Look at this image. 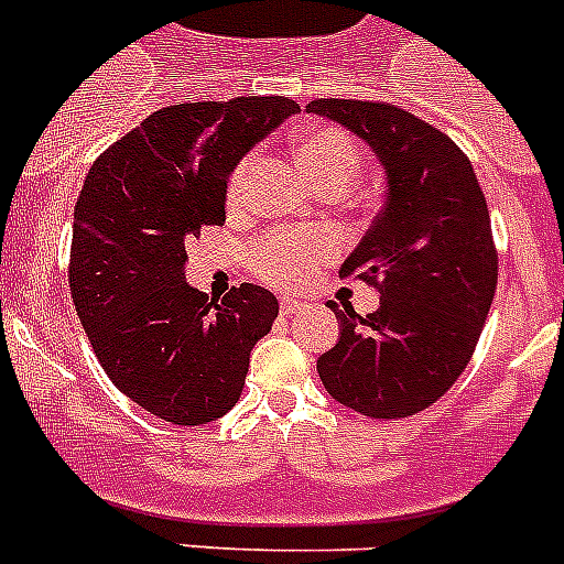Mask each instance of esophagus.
I'll use <instances>...</instances> for the list:
<instances>
[{"label":"esophagus","instance_id":"34e87169","mask_svg":"<svg viewBox=\"0 0 564 564\" xmlns=\"http://www.w3.org/2000/svg\"><path fill=\"white\" fill-rule=\"evenodd\" d=\"M307 311V305L305 302H302V299H291V296H285L282 299V316H299V313H305Z\"/></svg>","mask_w":564,"mask_h":564}]
</instances>
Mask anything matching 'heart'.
I'll return each mask as SVG.
<instances>
[{
	"label": "heart",
	"mask_w": 564,
	"mask_h": 564,
	"mask_svg": "<svg viewBox=\"0 0 564 564\" xmlns=\"http://www.w3.org/2000/svg\"><path fill=\"white\" fill-rule=\"evenodd\" d=\"M299 166L318 188L327 183L350 186L361 169V152L350 132L338 127H318L299 134ZM253 169V154H246L228 177V200L239 203ZM336 251V239L322 231H273L251 248V268L259 279L276 288H302L316 273L318 262Z\"/></svg>",
	"instance_id": "b5f03b06"
}]
</instances>
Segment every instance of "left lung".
<instances>
[{
  "label": "left lung",
  "instance_id": "1",
  "mask_svg": "<svg viewBox=\"0 0 564 564\" xmlns=\"http://www.w3.org/2000/svg\"><path fill=\"white\" fill-rule=\"evenodd\" d=\"M307 109L370 143L390 183L381 214L338 271L376 288L381 307L358 316L327 302L341 338L318 358V378L344 406L401 421L449 392L495 302L486 197L449 134L395 104L316 98Z\"/></svg>",
  "mask_w": 564,
  "mask_h": 564
}]
</instances>
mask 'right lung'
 <instances>
[{"label":"right lung","mask_w":564,"mask_h":564,"mask_svg":"<svg viewBox=\"0 0 564 564\" xmlns=\"http://www.w3.org/2000/svg\"><path fill=\"white\" fill-rule=\"evenodd\" d=\"M285 96L174 104L115 141L87 172L69 246V293L109 381L177 426L226 415L279 302L259 285L208 302L183 276L186 246L226 223L228 174L296 115Z\"/></svg>","instance_id":"right-lung-1"}]
</instances>
